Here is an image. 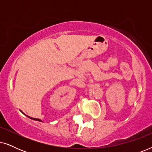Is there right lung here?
I'll return each instance as SVG.
<instances>
[{
    "label": "right lung",
    "mask_w": 152,
    "mask_h": 152,
    "mask_svg": "<svg viewBox=\"0 0 152 152\" xmlns=\"http://www.w3.org/2000/svg\"><path fill=\"white\" fill-rule=\"evenodd\" d=\"M28 117H29L30 118V119H32V120H38V121H40V122H42L40 119H38V118H31L30 117V116H28Z\"/></svg>",
    "instance_id": "right-lung-1"
}]
</instances>
